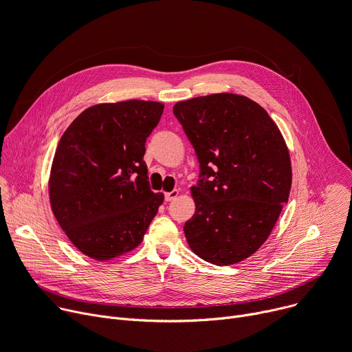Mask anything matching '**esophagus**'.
Segmentation results:
<instances>
[{"mask_svg":"<svg viewBox=\"0 0 352 352\" xmlns=\"http://www.w3.org/2000/svg\"><path fill=\"white\" fill-rule=\"evenodd\" d=\"M178 195H179V190H178V189H174V190H171V192H166L164 198H166L167 202H171V201H174Z\"/></svg>","mask_w":352,"mask_h":352,"instance_id":"obj_1","label":"esophagus"}]
</instances>
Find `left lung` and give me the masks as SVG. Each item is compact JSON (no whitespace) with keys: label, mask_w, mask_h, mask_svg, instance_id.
Listing matches in <instances>:
<instances>
[{"label":"left lung","mask_w":352,"mask_h":352,"mask_svg":"<svg viewBox=\"0 0 352 352\" xmlns=\"http://www.w3.org/2000/svg\"><path fill=\"white\" fill-rule=\"evenodd\" d=\"M173 111L201 167L186 241L210 264H237L267 241L289 198V150L267 111L243 95L212 94Z\"/></svg>","instance_id":"left-lung-1"}]
</instances>
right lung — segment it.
Wrapping results in <instances>:
<instances>
[{"mask_svg": "<svg viewBox=\"0 0 352 352\" xmlns=\"http://www.w3.org/2000/svg\"><path fill=\"white\" fill-rule=\"evenodd\" d=\"M162 102L131 100L81 112L63 133L49 178L60 228L87 257L107 261L135 250L164 195L150 189L146 140Z\"/></svg>", "mask_w": 352, "mask_h": 352, "instance_id": "obj_1", "label": "right lung"}]
</instances>
